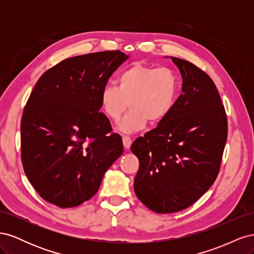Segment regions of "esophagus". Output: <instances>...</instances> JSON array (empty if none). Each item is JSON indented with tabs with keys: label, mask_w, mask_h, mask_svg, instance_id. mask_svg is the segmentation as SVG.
I'll return each mask as SVG.
<instances>
[{
	"label": "esophagus",
	"mask_w": 254,
	"mask_h": 254,
	"mask_svg": "<svg viewBox=\"0 0 254 254\" xmlns=\"http://www.w3.org/2000/svg\"><path fill=\"white\" fill-rule=\"evenodd\" d=\"M131 143H132V139H131V137H129V136H127V135L123 136V144H124V147H125L126 149H129V147H130V145H131Z\"/></svg>",
	"instance_id": "esophagus-1"
}]
</instances>
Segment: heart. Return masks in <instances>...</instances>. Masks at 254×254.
<instances>
[{
  "instance_id": "heart-1",
  "label": "heart",
  "mask_w": 254,
  "mask_h": 254,
  "mask_svg": "<svg viewBox=\"0 0 254 254\" xmlns=\"http://www.w3.org/2000/svg\"><path fill=\"white\" fill-rule=\"evenodd\" d=\"M179 93V78L166 66L132 64L123 71L117 84L106 86L101 94L105 114L117 122L129 107L130 111L119 124L120 131H139L147 124L164 120L173 109Z\"/></svg>"
}]
</instances>
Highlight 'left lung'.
I'll return each instance as SVG.
<instances>
[{"mask_svg": "<svg viewBox=\"0 0 254 254\" xmlns=\"http://www.w3.org/2000/svg\"><path fill=\"white\" fill-rule=\"evenodd\" d=\"M171 58L182 76V93L167 117L131 145L140 162L135 195L162 214L187 209L211 188L228 135L225 107L210 76Z\"/></svg>", "mask_w": 254, "mask_h": 254, "instance_id": "obj_1", "label": "left lung"}]
</instances>
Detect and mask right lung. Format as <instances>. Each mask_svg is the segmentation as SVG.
<instances>
[{"instance_id": "1", "label": "right lung", "mask_w": 254, "mask_h": 254, "mask_svg": "<svg viewBox=\"0 0 254 254\" xmlns=\"http://www.w3.org/2000/svg\"><path fill=\"white\" fill-rule=\"evenodd\" d=\"M120 51L71 57L42 74L21 121V159L44 200L73 207L93 197L124 150L99 109L110 76L128 59Z\"/></svg>"}]
</instances>
